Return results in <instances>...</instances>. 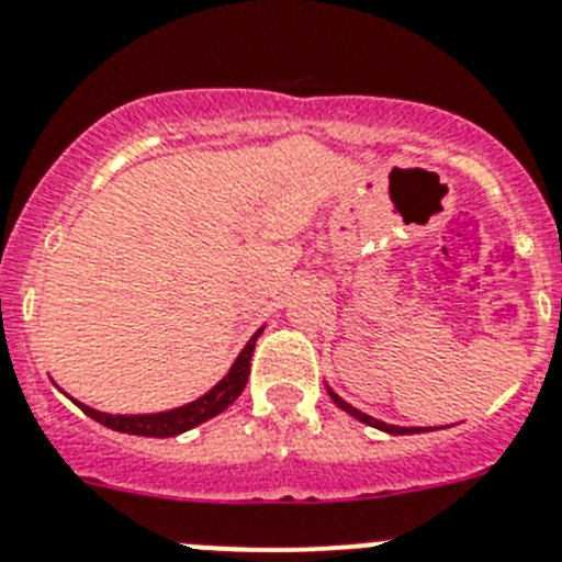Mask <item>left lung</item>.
I'll return each mask as SVG.
<instances>
[{"label": "left lung", "instance_id": "8db88e82", "mask_svg": "<svg viewBox=\"0 0 562 562\" xmlns=\"http://www.w3.org/2000/svg\"><path fill=\"white\" fill-rule=\"evenodd\" d=\"M327 392H330L333 403H336L338 408H344V412H347V414H352V417H356V419H361V423H367V426H372V428H381V431H386V434H414V431H423V428H401V426H386V423H381V419L369 417V414H363V412H358V408H352L350 403H344L341 397H338V394L333 392V389H327Z\"/></svg>", "mask_w": 562, "mask_h": 562}]
</instances>
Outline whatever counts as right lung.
<instances>
[{
    "label": "right lung",
    "mask_w": 562,
    "mask_h": 562,
    "mask_svg": "<svg viewBox=\"0 0 562 562\" xmlns=\"http://www.w3.org/2000/svg\"><path fill=\"white\" fill-rule=\"evenodd\" d=\"M260 330L249 338V344L244 347V352L237 356V361L232 363V369L226 372V378L221 383L210 389L204 397L199 401L187 403V406L170 408V412H159V414H105V412H94V408L83 406V414H89L92 419H98L100 426L114 428V431L123 434H136V437H176L181 431H190V428L201 426L204 419L215 417L224 408H229L232 403L240 397L244 392L246 381H249V369H251V352H255V344Z\"/></svg>",
    "instance_id": "right-lung-1"
}]
</instances>
